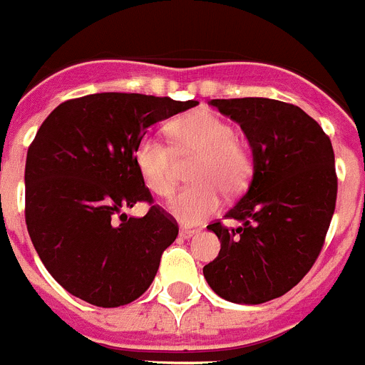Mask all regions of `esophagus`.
<instances>
[{
  "mask_svg": "<svg viewBox=\"0 0 365 365\" xmlns=\"http://www.w3.org/2000/svg\"><path fill=\"white\" fill-rule=\"evenodd\" d=\"M197 233H199V230H190V228H180L179 235L182 237V239H192V237H195Z\"/></svg>",
  "mask_w": 365,
  "mask_h": 365,
  "instance_id": "obj_1",
  "label": "esophagus"
}]
</instances>
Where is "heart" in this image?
Segmentation results:
<instances>
[{
    "instance_id": "b5f03b06",
    "label": "heart",
    "mask_w": 365,
    "mask_h": 365,
    "mask_svg": "<svg viewBox=\"0 0 365 365\" xmlns=\"http://www.w3.org/2000/svg\"><path fill=\"white\" fill-rule=\"evenodd\" d=\"M170 130L180 152L199 153L190 173L195 185L180 190L168 206L179 222L192 226L220 208V190L235 193L246 185L252 160L235 141V130L210 112L180 117L172 123ZM172 159V150L155 135L143 137L133 152L145 185L160 197L173 192Z\"/></svg>"
}]
</instances>
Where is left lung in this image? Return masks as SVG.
I'll use <instances>...</instances> for the list:
<instances>
[{
    "label": "left lung",
    "mask_w": 365,
    "mask_h": 365,
    "mask_svg": "<svg viewBox=\"0 0 365 365\" xmlns=\"http://www.w3.org/2000/svg\"><path fill=\"white\" fill-rule=\"evenodd\" d=\"M210 105L248 137L253 175L226 213L239 228L208 226L220 252L202 273L220 299L255 306L289 292L315 264L335 212V153L319 123L295 105L266 98Z\"/></svg>",
    "instance_id": "left-lung-1"
}]
</instances>
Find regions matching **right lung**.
<instances>
[{"instance_id":"add662e5","label":"right lung","mask_w":365,"mask_h":365,"mask_svg":"<svg viewBox=\"0 0 365 365\" xmlns=\"http://www.w3.org/2000/svg\"><path fill=\"white\" fill-rule=\"evenodd\" d=\"M199 105L103 92L53 110L26 153L25 219L46 272L70 295L99 307L133 302L150 287L177 222L152 202L133 152L150 126Z\"/></svg>"}]
</instances>
